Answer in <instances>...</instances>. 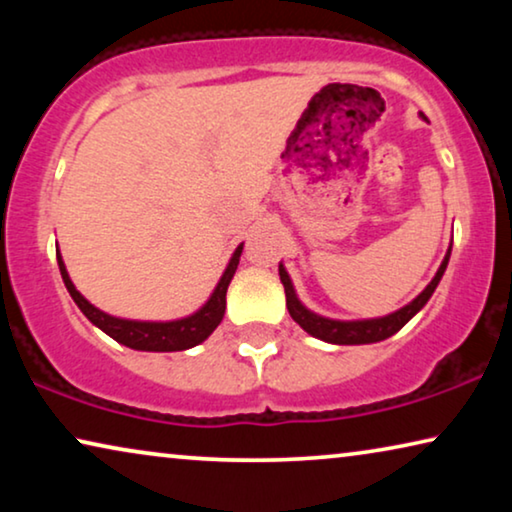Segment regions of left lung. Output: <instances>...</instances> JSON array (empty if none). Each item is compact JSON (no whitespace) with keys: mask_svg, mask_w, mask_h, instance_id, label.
<instances>
[{"mask_svg":"<svg viewBox=\"0 0 512 512\" xmlns=\"http://www.w3.org/2000/svg\"><path fill=\"white\" fill-rule=\"evenodd\" d=\"M424 118V114H422ZM450 254L452 247L447 249V254L440 263V268L436 272V277L426 284V289L419 293L415 300H410L408 305H403L401 310L384 314V317H375V319H354V321H342V319H331V317H321V314L312 312L310 307H305L300 303L296 286H293L289 272H286L284 263H279V279L284 284V293H286V307H289L291 319L303 328L305 333H310L312 338H319L324 342H331V345H370V342H380L387 340L391 335L401 331V328L408 324V321L415 317V314L422 310V307L429 303V298L436 291V286L443 279L447 263H450Z\"/></svg>","mask_w":512,"mask_h":512,"instance_id":"8db88e82","label":"left lung"}]
</instances>
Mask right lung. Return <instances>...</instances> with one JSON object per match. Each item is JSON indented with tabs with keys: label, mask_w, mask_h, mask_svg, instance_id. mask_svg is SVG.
I'll list each match as a JSON object with an SVG mask.
<instances>
[{
	"label": "right lung",
	"mask_w": 512,
	"mask_h": 512,
	"mask_svg": "<svg viewBox=\"0 0 512 512\" xmlns=\"http://www.w3.org/2000/svg\"><path fill=\"white\" fill-rule=\"evenodd\" d=\"M242 247L244 244H240V247L233 251V256H230L226 270H223L219 284L214 286L207 303L202 305L200 310L188 314V317L172 321L123 319L114 317V314L109 312H102L100 307H95L90 300H86L79 291H76L74 282L69 279L65 261H62L60 249L58 265L69 296L74 298V303L79 305V310L83 314H86L90 324L107 333L109 338H114L116 342H121V345L130 349H137V352H184V349H191L195 345H200V342H205L209 335L216 331V326L223 321V314H226V291L230 286V279H233L237 270V263H240Z\"/></svg>",
	"instance_id": "add662e5"
}]
</instances>
